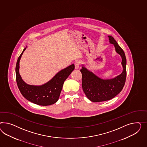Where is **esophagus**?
<instances>
[{
    "label": "esophagus",
    "mask_w": 147,
    "mask_h": 147,
    "mask_svg": "<svg viewBox=\"0 0 147 147\" xmlns=\"http://www.w3.org/2000/svg\"><path fill=\"white\" fill-rule=\"evenodd\" d=\"M80 63H81V61H79V60H76V61H75L74 65H75V68H76V69H78L79 68Z\"/></svg>",
    "instance_id": "esophagus-1"
}]
</instances>
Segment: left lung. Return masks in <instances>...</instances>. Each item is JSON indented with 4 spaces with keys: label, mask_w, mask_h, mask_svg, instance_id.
Segmentation results:
<instances>
[{
    "label": "left lung",
    "mask_w": 147,
    "mask_h": 147,
    "mask_svg": "<svg viewBox=\"0 0 147 147\" xmlns=\"http://www.w3.org/2000/svg\"><path fill=\"white\" fill-rule=\"evenodd\" d=\"M109 42L114 45L115 51L122 58V73L111 79H102L89 71L84 65L80 71L82 73V86L88 98L93 102H103L111 99L123 89L126 78V58L123 50L111 36H108Z\"/></svg>",
    "instance_id": "8db88e82"
}]
</instances>
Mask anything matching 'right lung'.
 I'll list each match as a JSON object with an SVG mask.
<instances>
[{"label":"right lung","mask_w":147,"mask_h":147,"mask_svg":"<svg viewBox=\"0 0 147 147\" xmlns=\"http://www.w3.org/2000/svg\"><path fill=\"white\" fill-rule=\"evenodd\" d=\"M26 48L19 57L16 67V83L21 94L29 101L39 105L47 106L55 103L59 98L64 81L74 69V65L72 64L59 71L51 80L43 85H29L24 82L19 74L20 59Z\"/></svg>","instance_id":"obj_1"}]
</instances>
